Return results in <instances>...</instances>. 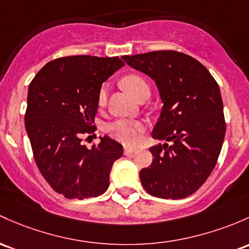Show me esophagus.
I'll return each instance as SVG.
<instances>
[{
    "label": "esophagus",
    "mask_w": 249,
    "mask_h": 249,
    "mask_svg": "<svg viewBox=\"0 0 249 249\" xmlns=\"http://www.w3.org/2000/svg\"><path fill=\"white\" fill-rule=\"evenodd\" d=\"M136 151H137V149H135V147H127V146L124 147V155H131Z\"/></svg>",
    "instance_id": "1"
}]
</instances>
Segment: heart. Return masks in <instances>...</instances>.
<instances>
[{"label":"heart","mask_w":249,"mask_h":249,"mask_svg":"<svg viewBox=\"0 0 249 249\" xmlns=\"http://www.w3.org/2000/svg\"><path fill=\"white\" fill-rule=\"evenodd\" d=\"M123 84L126 87L127 91L135 98L141 97L144 91H150L149 85L145 79L142 78L138 74H130L123 79ZM108 93V84H103L98 92V106L103 107L105 106L107 100ZM144 130V124L139 120L132 119H119L111 123L106 126V132L112 138L126 144V145H135L141 142L142 132Z\"/></svg>","instance_id":"heart-1"}]
</instances>
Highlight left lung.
Wrapping results in <instances>:
<instances>
[{"label": "left lung", "mask_w": 249, "mask_h": 249, "mask_svg": "<svg viewBox=\"0 0 249 249\" xmlns=\"http://www.w3.org/2000/svg\"><path fill=\"white\" fill-rule=\"evenodd\" d=\"M123 59L154 79L164 103L152 137L168 143L150 147L154 158L141 170L142 184L156 197L190 196L207 181L222 149L226 122L220 87L200 61L181 52Z\"/></svg>", "instance_id": "1"}]
</instances>
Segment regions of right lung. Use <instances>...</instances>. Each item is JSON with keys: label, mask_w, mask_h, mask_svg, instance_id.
<instances>
[{"label": "right lung", "mask_w": 249, "mask_h": 249, "mask_svg": "<svg viewBox=\"0 0 249 249\" xmlns=\"http://www.w3.org/2000/svg\"><path fill=\"white\" fill-rule=\"evenodd\" d=\"M124 66L118 56H64L49 61L29 84L24 125L35 163L56 193L84 200L106 191L123 146L107 136L87 149L102 84Z\"/></svg>", "instance_id": "add662e5"}]
</instances>
